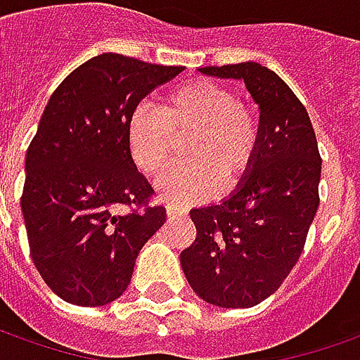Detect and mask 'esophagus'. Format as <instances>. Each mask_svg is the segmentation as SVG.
<instances>
[{"label": "esophagus", "mask_w": 360, "mask_h": 360, "mask_svg": "<svg viewBox=\"0 0 360 360\" xmlns=\"http://www.w3.org/2000/svg\"><path fill=\"white\" fill-rule=\"evenodd\" d=\"M184 213H186L184 207H176V205L172 204L166 205V215H168V217H178V215H184Z\"/></svg>", "instance_id": "esophagus-1"}]
</instances>
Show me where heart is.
<instances>
[{"label":"heart","mask_w":360,"mask_h":360,"mask_svg":"<svg viewBox=\"0 0 360 360\" xmlns=\"http://www.w3.org/2000/svg\"><path fill=\"white\" fill-rule=\"evenodd\" d=\"M188 143L194 165L176 168L158 182V194L174 204L212 198L219 182L233 190L257 160L260 127L247 103L221 84L190 80L166 94L160 111L139 105L127 119V148L143 174L160 176Z\"/></svg>","instance_id":"heart-1"}]
</instances>
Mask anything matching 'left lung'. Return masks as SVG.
Here are the masks:
<instances>
[{
	"label": "left lung",
	"mask_w": 360,
	"mask_h": 360,
	"mask_svg": "<svg viewBox=\"0 0 360 360\" xmlns=\"http://www.w3.org/2000/svg\"><path fill=\"white\" fill-rule=\"evenodd\" d=\"M200 72L245 84L259 105L260 145L229 198L190 212L198 235L180 264L204 302L252 308L280 288L304 251L319 205L317 139L306 108L266 66L241 62Z\"/></svg>",
	"instance_id": "left-lung-1"
}]
</instances>
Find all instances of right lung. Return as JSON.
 Instances as JSON below:
<instances>
[{
  "label": "right lung",
  "instance_id": "right-lung-1",
  "mask_svg": "<svg viewBox=\"0 0 360 360\" xmlns=\"http://www.w3.org/2000/svg\"><path fill=\"white\" fill-rule=\"evenodd\" d=\"M184 66L105 52L54 90L27 148L21 198L31 257L64 302L105 306L127 290L143 245L166 221L127 148V119L156 86Z\"/></svg>",
  "mask_w": 360,
  "mask_h": 360
}]
</instances>
